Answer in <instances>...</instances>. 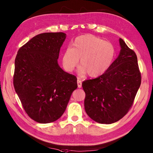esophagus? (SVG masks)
<instances>
[{"instance_id":"1","label":"esophagus","mask_w":153,"mask_h":153,"mask_svg":"<svg viewBox=\"0 0 153 153\" xmlns=\"http://www.w3.org/2000/svg\"><path fill=\"white\" fill-rule=\"evenodd\" d=\"M77 85H78V88H80L82 87V82L79 79L77 80Z\"/></svg>"}]
</instances>
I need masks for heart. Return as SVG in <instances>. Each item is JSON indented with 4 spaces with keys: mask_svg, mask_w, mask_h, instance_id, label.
I'll list each match as a JSON object with an SVG mask.
<instances>
[{
    "mask_svg": "<svg viewBox=\"0 0 153 153\" xmlns=\"http://www.w3.org/2000/svg\"><path fill=\"white\" fill-rule=\"evenodd\" d=\"M73 45V48H67L62 56L63 68L68 73L73 71L80 59V74L99 76L108 69L115 55L112 44L94 35L78 37Z\"/></svg>",
    "mask_w": 153,
    "mask_h": 153,
    "instance_id": "b5f03b06",
    "label": "heart"
}]
</instances>
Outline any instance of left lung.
Returning <instances> with one entry per match:
<instances>
[{"label": "left lung", "instance_id": "1", "mask_svg": "<svg viewBox=\"0 0 153 153\" xmlns=\"http://www.w3.org/2000/svg\"><path fill=\"white\" fill-rule=\"evenodd\" d=\"M118 57L105 73L82 82L85 112L93 120L111 124L123 117L132 107L141 84L135 52L120 38Z\"/></svg>", "mask_w": 153, "mask_h": 153}]
</instances>
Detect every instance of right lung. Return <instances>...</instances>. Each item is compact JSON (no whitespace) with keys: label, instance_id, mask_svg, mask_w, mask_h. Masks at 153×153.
Returning <instances> with one entry per match:
<instances>
[{"label":"right lung","instance_id":"1","mask_svg":"<svg viewBox=\"0 0 153 153\" xmlns=\"http://www.w3.org/2000/svg\"><path fill=\"white\" fill-rule=\"evenodd\" d=\"M65 38L63 32L40 33L19 49L15 59V90L26 113L39 123L58 120L78 87L76 77L58 64Z\"/></svg>","mask_w":153,"mask_h":153}]
</instances>
